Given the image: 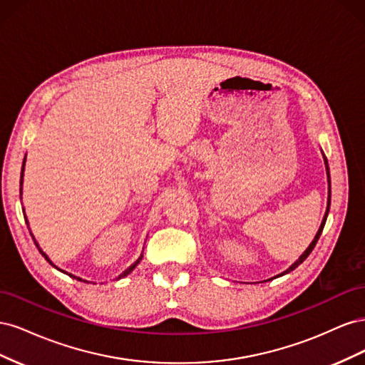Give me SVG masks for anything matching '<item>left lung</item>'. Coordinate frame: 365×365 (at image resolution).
<instances>
[{
	"instance_id": "1",
	"label": "left lung",
	"mask_w": 365,
	"mask_h": 365,
	"mask_svg": "<svg viewBox=\"0 0 365 365\" xmlns=\"http://www.w3.org/2000/svg\"><path fill=\"white\" fill-rule=\"evenodd\" d=\"M324 157V155H323ZM324 164H326V173H327V181H329V196H327V208H326V215H324V217H323V222H322V225H319V228H318V231H317V235H315V237H314V240L311 242V245H309L307 248H306V251L302 254L300 257H298V260L295 262V263H292L291 267L286 269L284 272H282V274H279V275H284V274H288V272H291V271H294L298 264H302L306 259H307V256L309 254L312 252V250L315 248V245H317V242H318V239H319V236H322V233H323V228H324V224H326V219H327V215H329V208H330V173H329V164H327V158L324 157Z\"/></svg>"
}]
</instances>
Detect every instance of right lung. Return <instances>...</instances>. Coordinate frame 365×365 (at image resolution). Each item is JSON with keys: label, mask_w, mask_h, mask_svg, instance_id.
Returning a JSON list of instances; mask_svg holds the SVG:
<instances>
[{"label": "right lung", "mask_w": 365, "mask_h": 365, "mask_svg": "<svg viewBox=\"0 0 365 365\" xmlns=\"http://www.w3.org/2000/svg\"><path fill=\"white\" fill-rule=\"evenodd\" d=\"M24 163H26V158H24ZM23 172H24V164H23ZM23 172H21V185H23ZM26 222H27V220H26ZM27 225H29V222H27ZM30 235H31V233H30ZM31 237H33V235H31ZM33 240H35V237H33ZM35 244H36V247H38L39 252L42 254V256H43V257H46V260H47V262H48V263L51 264V267H54V264H53V262H51V260L48 259V256H47V254H46V252H43V251H42V250L39 248V245H38V242H36V240H35ZM141 259H143V254H141V256H140V257H138V259H137V260H135L134 263H132V264H130V267H129L128 269H125L123 272H121V274L118 275V279H121V277H126V275H128L129 272H132V271H134V269H135V267H137V264L140 263V260H141ZM54 268H58V267H54ZM58 269H59V268H58ZM61 271H62V269H61ZM62 272H65V271H62ZM65 274H68V272H65ZM68 275H71V277H73V279H77V280H81V282H86V280H82L81 277H76V275H73V274H68Z\"/></svg>", "instance_id": "obj_1"}]
</instances>
